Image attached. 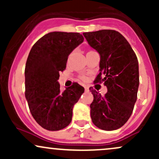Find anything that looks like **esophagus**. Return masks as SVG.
I'll return each instance as SVG.
<instances>
[{
    "label": "esophagus",
    "instance_id": "34e87169",
    "mask_svg": "<svg viewBox=\"0 0 159 159\" xmlns=\"http://www.w3.org/2000/svg\"><path fill=\"white\" fill-rule=\"evenodd\" d=\"M84 88H85V90H86V91H89V87H87V86H85Z\"/></svg>",
    "mask_w": 159,
    "mask_h": 159
}]
</instances>
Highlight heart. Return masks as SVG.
Listing matches in <instances>:
<instances>
[{
    "label": "heart",
    "instance_id": "b5f03b06",
    "mask_svg": "<svg viewBox=\"0 0 159 159\" xmlns=\"http://www.w3.org/2000/svg\"><path fill=\"white\" fill-rule=\"evenodd\" d=\"M81 79L85 80V79H86V77H84V76H82V77H81Z\"/></svg>",
    "mask_w": 159,
    "mask_h": 159
}]
</instances>
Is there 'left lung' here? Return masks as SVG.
<instances>
[{"label": "left lung", "mask_w": 159, "mask_h": 159, "mask_svg": "<svg viewBox=\"0 0 159 159\" xmlns=\"http://www.w3.org/2000/svg\"><path fill=\"white\" fill-rule=\"evenodd\" d=\"M88 44L100 55L99 74L96 83H104L102 96L90 87L93 101L90 116L96 127L105 131L120 129L134 109L139 86V68L135 53L125 38L114 30L83 33Z\"/></svg>", "instance_id": "8db88e82"}]
</instances>
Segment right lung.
Returning a JSON list of instances; mask_svg holds the SVG:
<instances>
[{
    "mask_svg": "<svg viewBox=\"0 0 159 159\" xmlns=\"http://www.w3.org/2000/svg\"><path fill=\"white\" fill-rule=\"evenodd\" d=\"M83 41L79 33L51 32L40 38L29 53L25 97L33 117L43 129L61 130L72 121V108L84 88L73 83L61 92L57 80L70 53Z\"/></svg>",
    "mask_w": 159,
    "mask_h": 159,
    "instance_id": "right-lung-1",
    "label": "right lung"
}]
</instances>
